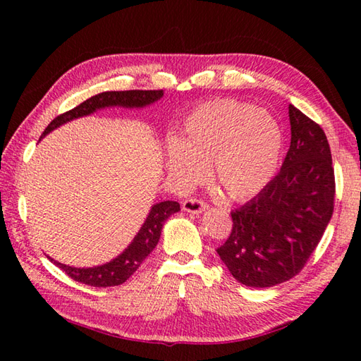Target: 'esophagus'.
<instances>
[{
	"instance_id": "obj_1",
	"label": "esophagus",
	"mask_w": 361,
	"mask_h": 361,
	"mask_svg": "<svg viewBox=\"0 0 361 361\" xmlns=\"http://www.w3.org/2000/svg\"><path fill=\"white\" fill-rule=\"evenodd\" d=\"M204 209H208V203L203 202L202 198L190 197L188 200L183 202V211L190 212V214H200Z\"/></svg>"
}]
</instances>
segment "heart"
Instances as JSON below:
<instances>
[{"label": "heart", "mask_w": 361, "mask_h": 361, "mask_svg": "<svg viewBox=\"0 0 361 361\" xmlns=\"http://www.w3.org/2000/svg\"><path fill=\"white\" fill-rule=\"evenodd\" d=\"M282 130L270 113L255 105L216 99L197 105L183 121L180 140H171L166 167L183 186L212 176L234 200L257 194L278 167L282 153Z\"/></svg>", "instance_id": "b5f03b06"}]
</instances>
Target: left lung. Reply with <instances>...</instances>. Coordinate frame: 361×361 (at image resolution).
Wrapping results in <instances>:
<instances>
[{
  "mask_svg": "<svg viewBox=\"0 0 361 361\" xmlns=\"http://www.w3.org/2000/svg\"><path fill=\"white\" fill-rule=\"evenodd\" d=\"M290 149L281 171L231 212L233 229L217 248L229 273L247 287H273L302 270L334 214L335 173L326 133L288 105Z\"/></svg>",
  "mask_w": 361,
  "mask_h": 361,
  "instance_id": "left-lung-1",
  "label": "left lung"
}]
</instances>
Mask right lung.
Wrapping results in <instances>:
<instances>
[{
	"mask_svg": "<svg viewBox=\"0 0 361 361\" xmlns=\"http://www.w3.org/2000/svg\"><path fill=\"white\" fill-rule=\"evenodd\" d=\"M163 90H128V91H105V93L96 94L93 97L87 99L85 102L74 106L73 110L66 111L63 114L51 121V124L44 128L42 136L48 135L51 130L57 128L59 126L65 124L68 121H73L75 118L87 116L99 109H105V106H145L158 101L163 97ZM180 211V204L176 202H161L152 206L147 219H145L144 225L141 226L140 233L136 234L133 242L128 245L127 250L119 255L111 262L93 267V268H75L70 265H63L56 260L51 259L54 264L70 276L71 279L85 283L91 287H114L124 283L130 276H132L137 268L141 267L142 260L147 257L150 252L155 250L157 243L159 240L161 229L166 219H169L172 214Z\"/></svg>",
	"mask_w": 361,
	"mask_h": 361,
	"instance_id": "right-lung-1",
	"label": "right lung"
}]
</instances>
